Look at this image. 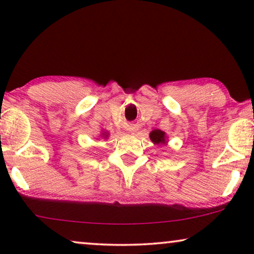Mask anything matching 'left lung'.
<instances>
[{"label":"left lung","instance_id":"8db88e82","mask_svg":"<svg viewBox=\"0 0 254 254\" xmlns=\"http://www.w3.org/2000/svg\"><path fill=\"white\" fill-rule=\"evenodd\" d=\"M150 140L154 142V143H165V133L164 131L155 129L150 133Z\"/></svg>","mask_w":254,"mask_h":254}]
</instances>
